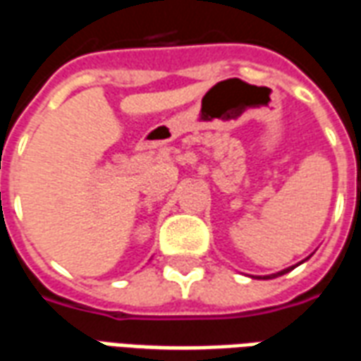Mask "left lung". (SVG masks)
Listing matches in <instances>:
<instances>
[{
    "instance_id": "left-lung-1",
    "label": "left lung",
    "mask_w": 361,
    "mask_h": 361,
    "mask_svg": "<svg viewBox=\"0 0 361 361\" xmlns=\"http://www.w3.org/2000/svg\"><path fill=\"white\" fill-rule=\"evenodd\" d=\"M288 271H290V267H288V269H284V271L276 272V274H269V276H263V279H276V276H280V274H284V272H288ZM259 279H261V276H259Z\"/></svg>"
}]
</instances>
